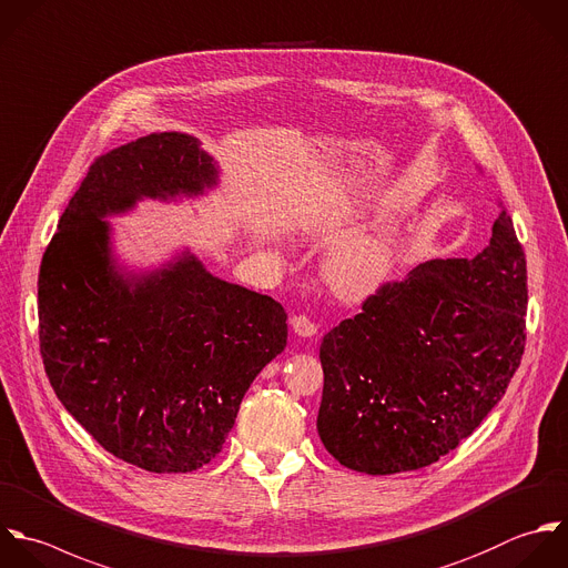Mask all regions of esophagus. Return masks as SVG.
Segmentation results:
<instances>
[{
	"label": "esophagus",
	"instance_id": "obj_1",
	"mask_svg": "<svg viewBox=\"0 0 568 568\" xmlns=\"http://www.w3.org/2000/svg\"><path fill=\"white\" fill-rule=\"evenodd\" d=\"M292 329H294V334H298V336H303V338H312V336L318 334L316 323H314L310 316H305V314L292 316Z\"/></svg>",
	"mask_w": 568,
	"mask_h": 568
}]
</instances>
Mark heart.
<instances>
[{"label": "heart", "mask_w": 568, "mask_h": 568, "mask_svg": "<svg viewBox=\"0 0 568 568\" xmlns=\"http://www.w3.org/2000/svg\"><path fill=\"white\" fill-rule=\"evenodd\" d=\"M352 232L349 221L323 225L318 236L338 243ZM400 239L394 230H374L341 243L327 258L325 276L329 287L347 301H358L383 287L396 270Z\"/></svg>", "instance_id": "obj_1"}]
</instances>
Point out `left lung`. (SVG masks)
Wrapping results in <instances>:
<instances>
[{
  "mask_svg": "<svg viewBox=\"0 0 568 568\" xmlns=\"http://www.w3.org/2000/svg\"><path fill=\"white\" fill-rule=\"evenodd\" d=\"M474 258H434L325 334L318 436L347 469L429 467L500 403L527 341V258L500 210Z\"/></svg>",
  "mask_w": 568,
  "mask_h": 568,
  "instance_id": "1",
  "label": "left lung"
}]
</instances>
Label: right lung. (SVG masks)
<instances>
[{
  "label": "right lung",
  "instance_id": "obj_1",
  "mask_svg": "<svg viewBox=\"0 0 568 568\" xmlns=\"http://www.w3.org/2000/svg\"><path fill=\"white\" fill-rule=\"evenodd\" d=\"M216 176L183 132L97 156L39 267V349L57 398L105 452L152 474L207 465L287 345L281 303L212 276L187 250L145 274L112 256L105 216L203 194Z\"/></svg>",
  "mask_w": 568,
  "mask_h": 568
}]
</instances>
